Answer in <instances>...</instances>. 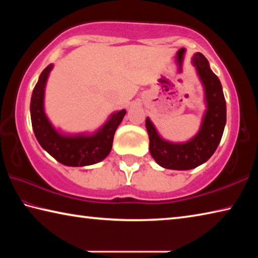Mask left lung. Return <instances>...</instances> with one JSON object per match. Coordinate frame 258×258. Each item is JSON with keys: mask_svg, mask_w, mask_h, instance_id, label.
<instances>
[{"mask_svg": "<svg viewBox=\"0 0 258 258\" xmlns=\"http://www.w3.org/2000/svg\"><path fill=\"white\" fill-rule=\"evenodd\" d=\"M205 91L206 111L198 133L183 143L169 142L160 137L149 117L146 127L149 134L152 158L161 167L185 171L202 165L211 158L220 143L226 123V103L218 77L212 72L208 60L200 52L192 56Z\"/></svg>", "mask_w": 258, "mask_h": 258, "instance_id": "1", "label": "left lung"}]
</instances>
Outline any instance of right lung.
Listing matches in <instances>:
<instances>
[{
    "label": "right lung",
    "instance_id": "add662e5",
    "mask_svg": "<svg viewBox=\"0 0 258 258\" xmlns=\"http://www.w3.org/2000/svg\"><path fill=\"white\" fill-rule=\"evenodd\" d=\"M53 64L42 72L30 99V118L38 143L47 154L66 166L80 167L97 164L111 151L113 135L121 123L126 110L116 111L92 134H63L56 131L44 111V93L49 74Z\"/></svg>",
    "mask_w": 258,
    "mask_h": 258
}]
</instances>
